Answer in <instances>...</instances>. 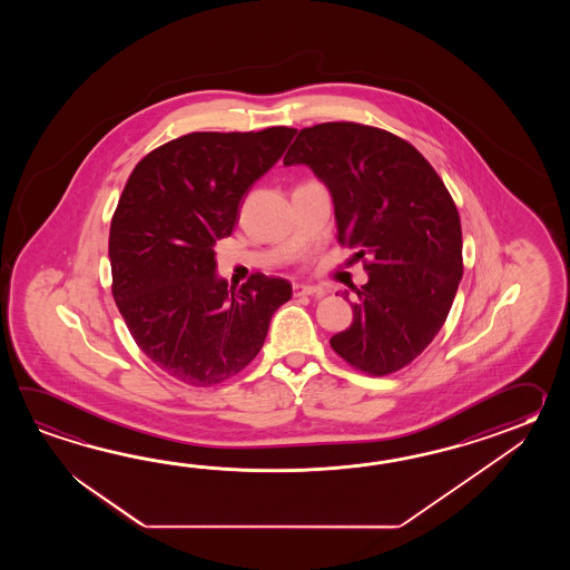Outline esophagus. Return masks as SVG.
I'll list each match as a JSON object with an SVG mask.
<instances>
[{
  "instance_id": "esophagus-1",
  "label": "esophagus",
  "mask_w": 570,
  "mask_h": 570,
  "mask_svg": "<svg viewBox=\"0 0 570 570\" xmlns=\"http://www.w3.org/2000/svg\"><path fill=\"white\" fill-rule=\"evenodd\" d=\"M293 295H317V297H322L324 295V289L322 287H315V285H305V283H295L293 285Z\"/></svg>"
}]
</instances>
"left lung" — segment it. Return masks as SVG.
<instances>
[{
	"label": "left lung",
	"instance_id": "left-lung-1",
	"mask_svg": "<svg viewBox=\"0 0 570 570\" xmlns=\"http://www.w3.org/2000/svg\"><path fill=\"white\" fill-rule=\"evenodd\" d=\"M283 165H305L334 202L340 244L368 258L352 324L330 338L368 375L395 373L436 338L462 277L459 209L400 136L354 121L303 128Z\"/></svg>",
	"mask_w": 570,
	"mask_h": 570
}]
</instances>
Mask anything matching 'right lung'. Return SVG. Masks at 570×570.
<instances>
[{
    "label": "right lung",
    "instance_id": "obj_1",
    "mask_svg": "<svg viewBox=\"0 0 570 570\" xmlns=\"http://www.w3.org/2000/svg\"><path fill=\"white\" fill-rule=\"evenodd\" d=\"M295 128L194 132L148 153L109 228L111 293L134 342L167 375L209 387L240 373L291 299L289 281L256 273L232 289L214 244L240 202L285 153Z\"/></svg>",
    "mask_w": 570,
    "mask_h": 570
}]
</instances>
